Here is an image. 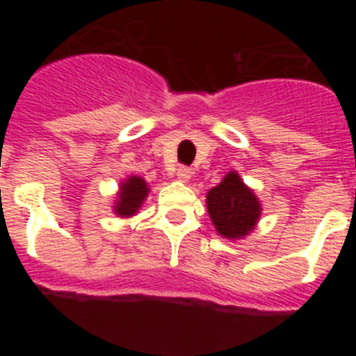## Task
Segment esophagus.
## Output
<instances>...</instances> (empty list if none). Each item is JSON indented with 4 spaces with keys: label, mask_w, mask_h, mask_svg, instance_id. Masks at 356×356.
I'll list each match as a JSON object with an SVG mask.
<instances>
[{
    "label": "esophagus",
    "mask_w": 356,
    "mask_h": 356,
    "mask_svg": "<svg viewBox=\"0 0 356 356\" xmlns=\"http://www.w3.org/2000/svg\"><path fill=\"white\" fill-rule=\"evenodd\" d=\"M191 176H193V171L188 168H178L176 169V178L180 181H188L191 180Z\"/></svg>",
    "instance_id": "1"
}]
</instances>
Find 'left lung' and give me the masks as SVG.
I'll return each instance as SVG.
<instances>
[{
	"label": "left lung",
	"instance_id": "1",
	"mask_svg": "<svg viewBox=\"0 0 356 356\" xmlns=\"http://www.w3.org/2000/svg\"><path fill=\"white\" fill-rule=\"evenodd\" d=\"M207 210L217 234L229 241L248 237L262 216L260 200L237 171H229L207 193Z\"/></svg>",
	"mask_w": 356,
	"mask_h": 356
}]
</instances>
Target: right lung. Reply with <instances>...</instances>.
Wrapping results in <instances>:
<instances>
[{"mask_svg": "<svg viewBox=\"0 0 356 356\" xmlns=\"http://www.w3.org/2000/svg\"><path fill=\"white\" fill-rule=\"evenodd\" d=\"M147 194H149V185H147V181L144 180L143 176H128L127 180H122L119 184V191L115 193L112 212L118 217H121V219L134 217L140 210L144 201H146Z\"/></svg>", "mask_w": 356, "mask_h": 356, "instance_id": "right-lung-1", "label": "right lung"}]
</instances>
